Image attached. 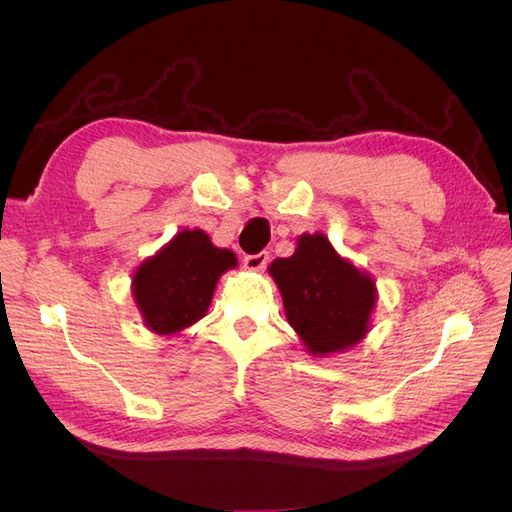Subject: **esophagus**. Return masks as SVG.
<instances>
[{
	"label": "esophagus",
	"instance_id": "34e87169",
	"mask_svg": "<svg viewBox=\"0 0 512 512\" xmlns=\"http://www.w3.org/2000/svg\"><path fill=\"white\" fill-rule=\"evenodd\" d=\"M243 265L247 271H262L269 265V252H258L252 256H245Z\"/></svg>",
	"mask_w": 512,
	"mask_h": 512
}]
</instances>
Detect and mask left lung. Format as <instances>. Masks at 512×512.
Segmentation results:
<instances>
[{"label": "left lung", "instance_id": "obj_1", "mask_svg": "<svg viewBox=\"0 0 512 512\" xmlns=\"http://www.w3.org/2000/svg\"><path fill=\"white\" fill-rule=\"evenodd\" d=\"M269 273L282 292L286 320L309 354L342 352L367 335L376 284L320 232L301 235L294 254L273 260Z\"/></svg>", "mask_w": 512, "mask_h": 512}]
</instances>
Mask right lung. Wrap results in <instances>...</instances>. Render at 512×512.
Returning a JSON list of instances; mask_svg holds the SVG:
<instances>
[{"instance_id": "add662e5", "label": "right lung", "mask_w": 512, "mask_h": 512, "mask_svg": "<svg viewBox=\"0 0 512 512\" xmlns=\"http://www.w3.org/2000/svg\"><path fill=\"white\" fill-rule=\"evenodd\" d=\"M237 256L215 247L205 230H181L132 277V297L147 329L175 335L207 314L215 284Z\"/></svg>"}]
</instances>
